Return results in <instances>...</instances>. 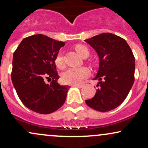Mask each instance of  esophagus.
<instances>
[{
  "label": "esophagus",
  "instance_id": "1",
  "mask_svg": "<svg viewBox=\"0 0 148 148\" xmlns=\"http://www.w3.org/2000/svg\"><path fill=\"white\" fill-rule=\"evenodd\" d=\"M74 86L76 87V88H82L83 87V85H82V84H74Z\"/></svg>",
  "mask_w": 148,
  "mask_h": 148
}]
</instances>
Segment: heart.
I'll return each mask as SVG.
<instances>
[{"label":"heart","mask_w":148,"mask_h":148,"mask_svg":"<svg viewBox=\"0 0 148 148\" xmlns=\"http://www.w3.org/2000/svg\"><path fill=\"white\" fill-rule=\"evenodd\" d=\"M75 50L81 57L88 56L90 54L88 48L86 46L79 44L75 46ZM55 63L56 66L59 68H63L65 66L63 59V55L61 52L57 55ZM89 74V70L85 67H70L67 69L62 74V79L64 83L67 84H77L81 83L83 79Z\"/></svg>","instance_id":"obj_1"}]
</instances>
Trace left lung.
I'll list each match as a JSON object with an SVG mask.
<instances>
[{"label": "left lung", "instance_id": "left-lung-1", "mask_svg": "<svg viewBox=\"0 0 148 148\" xmlns=\"http://www.w3.org/2000/svg\"><path fill=\"white\" fill-rule=\"evenodd\" d=\"M85 41L99 58V70L94 78L99 81V88L85 103L101 112L111 111L123 102L134 84V56L127 42L113 34L103 33Z\"/></svg>", "mask_w": 148, "mask_h": 148}]
</instances>
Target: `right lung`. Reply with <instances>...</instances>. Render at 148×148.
<instances>
[{"label": "right lung", "mask_w": 148, "mask_h": 148, "mask_svg": "<svg viewBox=\"0 0 148 148\" xmlns=\"http://www.w3.org/2000/svg\"><path fill=\"white\" fill-rule=\"evenodd\" d=\"M65 42L47 36L25 38L14 51L12 81L25 106L35 112L47 114L63 105L69 86L58 83L55 59ZM46 79H52L50 84Z\"/></svg>", "instance_id": "obj_1"}]
</instances>
